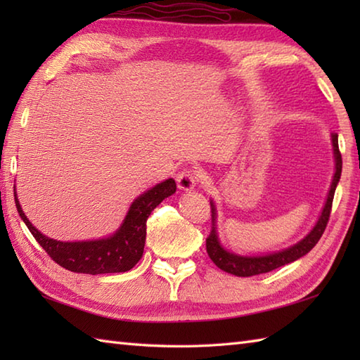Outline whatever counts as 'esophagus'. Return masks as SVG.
Masks as SVG:
<instances>
[{"label":"esophagus","mask_w":360,"mask_h":360,"mask_svg":"<svg viewBox=\"0 0 360 360\" xmlns=\"http://www.w3.org/2000/svg\"><path fill=\"white\" fill-rule=\"evenodd\" d=\"M176 181H178V187L181 190H186V192H188V190L195 188L200 178H198V174L192 170H182L178 173V176H176Z\"/></svg>","instance_id":"1"}]
</instances>
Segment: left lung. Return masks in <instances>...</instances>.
I'll return each mask as SVG.
<instances>
[{
	"instance_id": "obj_1",
	"label": "left lung",
	"mask_w": 360,
	"mask_h": 360,
	"mask_svg": "<svg viewBox=\"0 0 360 360\" xmlns=\"http://www.w3.org/2000/svg\"><path fill=\"white\" fill-rule=\"evenodd\" d=\"M333 148H334V160H335V173L331 182V188L330 193H328L325 207L320 213V218L317 221V224L314 229L304 236L302 241H298L294 246H290L285 250L280 252H274V254L269 255H263V257H241L232 254V252H227L218 240V233H217V209L213 201H210V209H212V231L210 235L205 240V249H207V254L210 259L215 263L219 269H223L224 272L233 274L236 277H252V275H258V274H266L271 272L277 267L285 266L288 263H292L295 259L302 258L303 255H307L308 252L316 246L319 243L320 236L323 235L328 219H330L331 215V207H333V200H334V192L335 187L339 184L340 174H342V155L339 151V139L338 134H333Z\"/></svg>"
}]
</instances>
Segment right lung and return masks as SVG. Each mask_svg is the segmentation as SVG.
I'll list each match as a JSON object with an SVG mask.
<instances>
[{"mask_svg": "<svg viewBox=\"0 0 360 360\" xmlns=\"http://www.w3.org/2000/svg\"><path fill=\"white\" fill-rule=\"evenodd\" d=\"M174 192L176 182L173 178L156 184L136 198L116 233L108 238L94 241L66 243L52 240L30 224L25 212L21 210L17 193H15V205L30 233L57 264L77 274H114L133 269L142 258L150 213Z\"/></svg>", "mask_w": 360, "mask_h": 360, "instance_id": "right-lung-1", "label": "right lung"}]
</instances>
